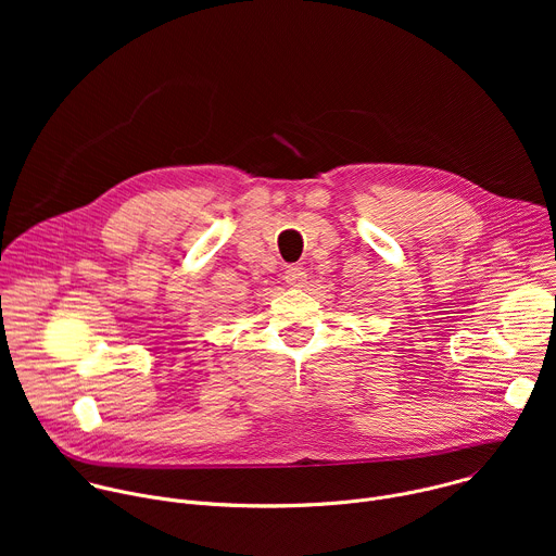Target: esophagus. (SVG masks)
<instances>
[{"mask_svg":"<svg viewBox=\"0 0 556 556\" xmlns=\"http://www.w3.org/2000/svg\"><path fill=\"white\" fill-rule=\"evenodd\" d=\"M283 279L288 286L292 288H303L307 275H305V268L303 266H288L286 273H283Z\"/></svg>","mask_w":556,"mask_h":556,"instance_id":"1","label":"esophagus"}]
</instances>
